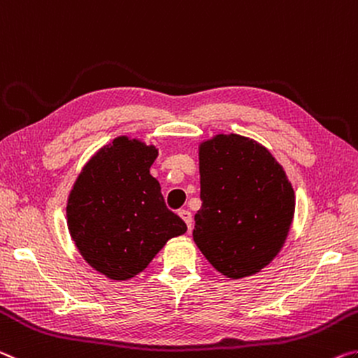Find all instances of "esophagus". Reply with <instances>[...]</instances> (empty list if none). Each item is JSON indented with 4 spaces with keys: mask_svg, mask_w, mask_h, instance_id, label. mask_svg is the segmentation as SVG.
Wrapping results in <instances>:
<instances>
[{
    "mask_svg": "<svg viewBox=\"0 0 358 358\" xmlns=\"http://www.w3.org/2000/svg\"><path fill=\"white\" fill-rule=\"evenodd\" d=\"M179 215H180V219H182V220L185 222V225L189 227V230H192V227H193V219H192V213H190V210H187V209H180V210H179Z\"/></svg>",
    "mask_w": 358,
    "mask_h": 358,
    "instance_id": "34e87169",
    "label": "esophagus"
}]
</instances>
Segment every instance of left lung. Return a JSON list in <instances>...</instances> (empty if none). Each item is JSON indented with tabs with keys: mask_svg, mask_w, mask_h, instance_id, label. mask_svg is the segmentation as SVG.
<instances>
[{
	"mask_svg": "<svg viewBox=\"0 0 358 358\" xmlns=\"http://www.w3.org/2000/svg\"><path fill=\"white\" fill-rule=\"evenodd\" d=\"M201 208L193 241L219 273L257 274L274 260L295 213V192L265 145L241 134H215L198 148Z\"/></svg>",
	"mask_w": 358,
	"mask_h": 358,
	"instance_id": "obj_1",
	"label": "left lung"
}]
</instances>
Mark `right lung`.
<instances>
[{
	"instance_id": "add662e5",
	"label": "right lung",
	"mask_w": 358,
	"mask_h": 358,
	"mask_svg": "<svg viewBox=\"0 0 358 358\" xmlns=\"http://www.w3.org/2000/svg\"><path fill=\"white\" fill-rule=\"evenodd\" d=\"M157 157L154 144L119 136L85 163L69 192L66 219L76 248L113 280L144 271L169 239L187 231L150 174Z\"/></svg>"
}]
</instances>
